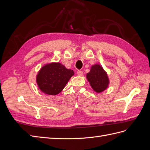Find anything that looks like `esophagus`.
<instances>
[{
  "instance_id": "1",
  "label": "esophagus",
  "mask_w": 150,
  "mask_h": 150,
  "mask_svg": "<svg viewBox=\"0 0 150 150\" xmlns=\"http://www.w3.org/2000/svg\"><path fill=\"white\" fill-rule=\"evenodd\" d=\"M77 74H78V76H82L83 75V71H80V70H79V71H78V72H77Z\"/></svg>"
}]
</instances>
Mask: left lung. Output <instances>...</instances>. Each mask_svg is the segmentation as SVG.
Wrapping results in <instances>:
<instances>
[{"instance_id":"left-lung-1","label":"left lung","mask_w":150,"mask_h":150,"mask_svg":"<svg viewBox=\"0 0 150 150\" xmlns=\"http://www.w3.org/2000/svg\"><path fill=\"white\" fill-rule=\"evenodd\" d=\"M86 76L91 86L96 93H101L108 88V77L101 66L98 64L93 66Z\"/></svg>"}]
</instances>
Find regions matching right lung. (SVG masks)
Segmentation results:
<instances>
[{
  "instance_id": "obj_1",
  "label": "right lung",
  "mask_w": 150,
  "mask_h": 150,
  "mask_svg": "<svg viewBox=\"0 0 150 150\" xmlns=\"http://www.w3.org/2000/svg\"><path fill=\"white\" fill-rule=\"evenodd\" d=\"M74 74L73 71L66 69L60 63H51L40 69L36 81L43 93L56 95L61 92Z\"/></svg>"
}]
</instances>
